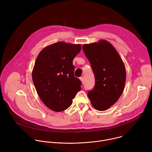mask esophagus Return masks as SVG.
<instances>
[{"label":"esophagus","mask_w":152,"mask_h":152,"mask_svg":"<svg viewBox=\"0 0 152 152\" xmlns=\"http://www.w3.org/2000/svg\"><path fill=\"white\" fill-rule=\"evenodd\" d=\"M80 81H81V82H82V83L83 84V83H84V79H83V77H80Z\"/></svg>","instance_id":"34e87169"}]
</instances>
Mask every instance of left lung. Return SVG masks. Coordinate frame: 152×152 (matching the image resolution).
I'll use <instances>...</instances> for the list:
<instances>
[{
    "instance_id": "obj_1",
    "label": "left lung",
    "mask_w": 152,
    "mask_h": 152,
    "mask_svg": "<svg viewBox=\"0 0 152 152\" xmlns=\"http://www.w3.org/2000/svg\"><path fill=\"white\" fill-rule=\"evenodd\" d=\"M82 49L91 65L96 80L88 97L96 110L106 111L123 92L126 79L124 64L115 48L105 39L84 44Z\"/></svg>"
}]
</instances>
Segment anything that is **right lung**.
<instances>
[{"label":"right lung","mask_w":152,"mask_h":152,"mask_svg":"<svg viewBox=\"0 0 152 152\" xmlns=\"http://www.w3.org/2000/svg\"><path fill=\"white\" fill-rule=\"evenodd\" d=\"M81 48L80 44L59 41L45 47L35 60L32 72L35 88L41 101L55 112L67 110L81 89L73 65Z\"/></svg>","instance_id":"1"}]
</instances>
